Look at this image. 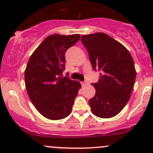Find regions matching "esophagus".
<instances>
[{
  "mask_svg": "<svg viewBox=\"0 0 153 153\" xmlns=\"http://www.w3.org/2000/svg\"><path fill=\"white\" fill-rule=\"evenodd\" d=\"M88 82L87 81H83V82H81L82 86H85V85H88Z\"/></svg>",
  "mask_w": 153,
  "mask_h": 153,
  "instance_id": "1",
  "label": "esophagus"
}]
</instances>
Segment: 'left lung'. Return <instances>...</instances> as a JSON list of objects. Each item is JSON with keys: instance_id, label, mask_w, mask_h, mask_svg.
Segmentation results:
<instances>
[{"instance_id": "left-lung-1", "label": "left lung", "mask_w": 153, "mask_h": 153, "mask_svg": "<svg viewBox=\"0 0 153 153\" xmlns=\"http://www.w3.org/2000/svg\"><path fill=\"white\" fill-rule=\"evenodd\" d=\"M85 47L99 81L91 83L96 94L88 101L93 114L100 118H111L126 106L134 87L136 71L132 57L127 49L104 33L83 35Z\"/></svg>"}]
</instances>
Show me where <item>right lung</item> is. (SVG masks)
Masks as SVG:
<instances>
[{"label": "right lung", "instance_id": "1", "mask_svg": "<svg viewBox=\"0 0 153 153\" xmlns=\"http://www.w3.org/2000/svg\"><path fill=\"white\" fill-rule=\"evenodd\" d=\"M80 34L47 36L31 54L24 78L29 99L36 110L52 120L71 114L81 85L69 77H61L65 68L66 51L80 39Z\"/></svg>", "mask_w": 153, "mask_h": 153}]
</instances>
